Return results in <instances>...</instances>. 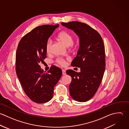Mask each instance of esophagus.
Wrapping results in <instances>:
<instances>
[{"label":"esophagus","instance_id":"1","mask_svg":"<svg viewBox=\"0 0 129 129\" xmlns=\"http://www.w3.org/2000/svg\"><path fill=\"white\" fill-rule=\"evenodd\" d=\"M62 74H63V75L66 74V71H65V70H62Z\"/></svg>","mask_w":129,"mask_h":129}]
</instances>
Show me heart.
Segmentation results:
<instances>
[{"label":"heart","instance_id":"b5f03b06","mask_svg":"<svg viewBox=\"0 0 129 129\" xmlns=\"http://www.w3.org/2000/svg\"><path fill=\"white\" fill-rule=\"evenodd\" d=\"M57 39L61 42L66 47H69L70 50L74 49L76 47V44L73 41V36L70 33L67 31H62L59 33L57 36ZM52 46V41L49 40L46 45V51L48 54L50 53ZM56 62L61 66L65 65V60L62 58H58L56 60Z\"/></svg>","mask_w":129,"mask_h":129}]
</instances>
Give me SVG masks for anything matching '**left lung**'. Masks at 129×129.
Wrapping results in <instances>:
<instances>
[{"label": "left lung", "instance_id": "left-lung-1", "mask_svg": "<svg viewBox=\"0 0 129 129\" xmlns=\"http://www.w3.org/2000/svg\"><path fill=\"white\" fill-rule=\"evenodd\" d=\"M61 24L73 30L79 37V49L71 65L80 68V72L67 70L66 73L72 78L70 96L76 101L85 102L94 95L104 76L106 59L103 40L96 30L86 23L75 21Z\"/></svg>", "mask_w": 129, "mask_h": 129}]
</instances>
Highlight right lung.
Here are the masks:
<instances>
[{"instance_id": "1", "label": "right lung", "mask_w": 129, "mask_h": 129, "mask_svg": "<svg viewBox=\"0 0 129 129\" xmlns=\"http://www.w3.org/2000/svg\"><path fill=\"white\" fill-rule=\"evenodd\" d=\"M59 25L45 24L36 27L21 39L17 48V76L25 93L38 104L52 99L54 88L62 74V70L55 66H52L45 73L39 64L47 57V42Z\"/></svg>"}]
</instances>
